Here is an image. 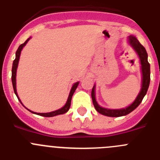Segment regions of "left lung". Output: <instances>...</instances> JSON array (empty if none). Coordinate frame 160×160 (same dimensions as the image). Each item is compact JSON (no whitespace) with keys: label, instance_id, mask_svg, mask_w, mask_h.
<instances>
[{"label":"left lung","instance_id":"8db88e82","mask_svg":"<svg viewBox=\"0 0 160 160\" xmlns=\"http://www.w3.org/2000/svg\"><path fill=\"white\" fill-rule=\"evenodd\" d=\"M128 43L136 52V53L139 56V60H140L141 70H142V87H141V90L135 101L132 104L129 105L128 107L121 109H108L100 107V105L97 103L96 100V96H95V88H96V86H93L92 90V99L93 105H94L96 110L103 116H110V117H119V116H126V115L129 114L130 112L135 110L140 104L143 97L147 94L148 87L150 84V64L148 61V53H147L146 49L139 42L136 37H134V36H129Z\"/></svg>","mask_w":160,"mask_h":160}]
</instances>
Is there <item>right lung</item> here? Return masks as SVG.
<instances>
[{"label":"right lung","instance_id":"right-lung-1","mask_svg":"<svg viewBox=\"0 0 160 160\" xmlns=\"http://www.w3.org/2000/svg\"><path fill=\"white\" fill-rule=\"evenodd\" d=\"M30 38H31V37H29V38L27 39L26 41H25V42L23 43L22 44H21V45L19 46V48H18V49H17V52H16V58H15V60H13V63H12V87H13V90H14V92H15L16 96H17V98H18V100H20V102H21V100H20V99H19V97H18V95H17V88H16V75H17V66H18V63H19L20 56H21V50H22V48H24V46H25V44H26L27 43H28V41H29ZM78 84H79V82H77V83H75L74 84H73L72 87L71 91H70L69 96H68V98L67 102H66L65 105H64V107L58 109V110H57V111H54V112H48V113H37V112H32V111L28 110H28L29 111V112H31L32 113H34V114L39 115V116H44V117H52V116H57V115L64 114V113H66V112H67L69 110L70 105H71L72 97V95L74 94L75 91H76V89H77V86H78Z\"/></svg>","mask_w":160,"mask_h":160}]
</instances>
